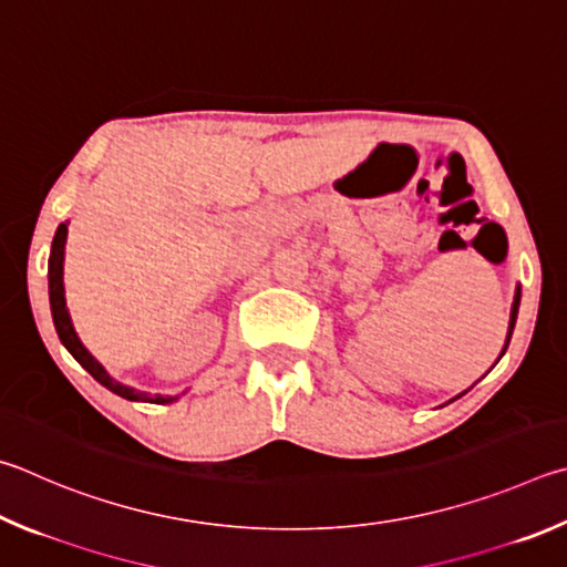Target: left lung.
<instances>
[{
  "instance_id": "left-lung-1",
  "label": "left lung",
  "mask_w": 567,
  "mask_h": 567,
  "mask_svg": "<svg viewBox=\"0 0 567 567\" xmlns=\"http://www.w3.org/2000/svg\"><path fill=\"white\" fill-rule=\"evenodd\" d=\"M518 305H520V292L516 295V300H513V310H511V327H508V337H506V347L511 342V334H513V327H516V317H518Z\"/></svg>"
}]
</instances>
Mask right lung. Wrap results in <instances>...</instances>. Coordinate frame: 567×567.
<instances>
[{
  "label": "right lung",
  "instance_id": "add662e5",
  "mask_svg": "<svg viewBox=\"0 0 567 567\" xmlns=\"http://www.w3.org/2000/svg\"><path fill=\"white\" fill-rule=\"evenodd\" d=\"M64 245H66V223L59 225V230L54 235V243H51V257H49V302H51V317H54V327L56 334L61 339L71 357L86 369V372L96 379L99 384H104L113 394H118L123 399L131 401H151V404H168L176 396H151L146 391H136L128 389L106 374V369L101 367L94 357H91L89 349L81 344V339L74 332V324H71V317L66 310V300H64Z\"/></svg>",
  "mask_w": 567,
  "mask_h": 567
}]
</instances>
